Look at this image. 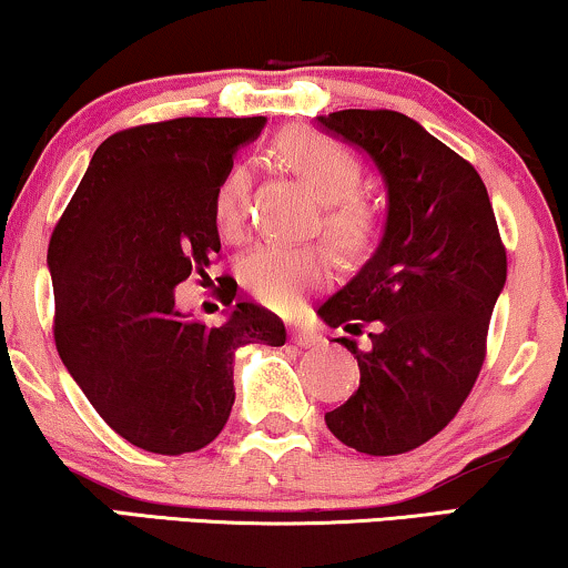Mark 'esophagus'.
Segmentation results:
<instances>
[{
    "label": "esophagus",
    "mask_w": 568,
    "mask_h": 568,
    "mask_svg": "<svg viewBox=\"0 0 568 568\" xmlns=\"http://www.w3.org/2000/svg\"><path fill=\"white\" fill-rule=\"evenodd\" d=\"M321 334L316 328H307V326H295L292 328V342H295L297 347H311V345H321Z\"/></svg>",
    "instance_id": "1"
}]
</instances>
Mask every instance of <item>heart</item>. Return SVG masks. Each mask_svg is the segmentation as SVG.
<instances>
[{
	"label": "heart",
	"mask_w": 568,
	"mask_h": 568,
	"mask_svg": "<svg viewBox=\"0 0 568 568\" xmlns=\"http://www.w3.org/2000/svg\"><path fill=\"white\" fill-rule=\"evenodd\" d=\"M278 158L326 205L324 231L342 250L368 247L379 229V213L361 200V163L334 139L316 131H286L276 144ZM250 168L236 163L215 189L213 215L223 240H240L247 221ZM332 278V261L318 247L263 244L242 265V284L255 300L278 313H297L307 292Z\"/></svg>",
	"instance_id": "heart-1"
}]
</instances>
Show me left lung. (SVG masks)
Masks as SVG:
<instances>
[{"label": "left lung", "instance_id": "1", "mask_svg": "<svg viewBox=\"0 0 568 568\" xmlns=\"http://www.w3.org/2000/svg\"><path fill=\"white\" fill-rule=\"evenodd\" d=\"M328 134L361 146L387 186V223L366 265L318 307L358 358L361 387L326 413L339 443L400 455L453 422L477 382L493 307L506 284V247L474 165L395 110L318 115Z\"/></svg>", "mask_w": 568, "mask_h": 568}]
</instances>
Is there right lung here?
<instances>
[{"label": "right lung", "mask_w": 568, "mask_h": 568, "mask_svg": "<svg viewBox=\"0 0 568 568\" xmlns=\"http://www.w3.org/2000/svg\"><path fill=\"white\" fill-rule=\"evenodd\" d=\"M265 118H173L97 146L49 240L54 345L94 410L160 455L213 443L234 405V353L282 347V318L221 292L226 321L205 326L173 290L205 276L221 250L213 200L234 152Z\"/></svg>", "instance_id": "add662e5"}]
</instances>
